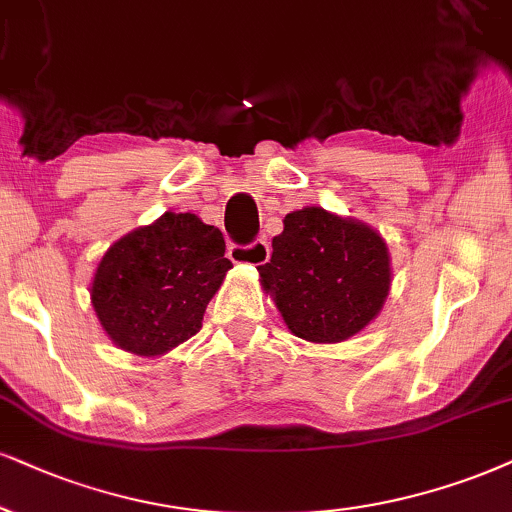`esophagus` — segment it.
Segmentation results:
<instances>
[{"label":"esophagus","mask_w":512,"mask_h":512,"mask_svg":"<svg viewBox=\"0 0 512 512\" xmlns=\"http://www.w3.org/2000/svg\"><path fill=\"white\" fill-rule=\"evenodd\" d=\"M232 263H249V266H263L270 258V244L266 239H254L249 244H230L227 249Z\"/></svg>","instance_id":"34e87169"}]
</instances>
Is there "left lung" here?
Listing matches in <instances>:
<instances>
[{"label":"left lung","instance_id":"obj_1","mask_svg":"<svg viewBox=\"0 0 512 512\" xmlns=\"http://www.w3.org/2000/svg\"><path fill=\"white\" fill-rule=\"evenodd\" d=\"M258 273L289 330L315 344L361 332L380 313L391 285L384 239L318 206L287 213L273 256Z\"/></svg>","mask_w":512,"mask_h":512}]
</instances>
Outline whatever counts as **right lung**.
Listing matches in <instances>:
<instances>
[{"mask_svg": "<svg viewBox=\"0 0 512 512\" xmlns=\"http://www.w3.org/2000/svg\"><path fill=\"white\" fill-rule=\"evenodd\" d=\"M230 268L218 227L168 211L106 251L94 273L92 306L113 344L161 356L201 330Z\"/></svg>", "mask_w": 512, "mask_h": 512, "instance_id": "1", "label": "right lung"}]
</instances>
